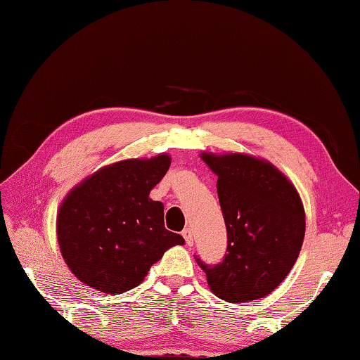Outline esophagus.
I'll return each instance as SVG.
<instances>
[{"mask_svg":"<svg viewBox=\"0 0 360 360\" xmlns=\"http://www.w3.org/2000/svg\"><path fill=\"white\" fill-rule=\"evenodd\" d=\"M182 236H184V240H186V243L188 244V246H192V244H193V233H192V229H190V227L184 229V231H182Z\"/></svg>","mask_w":360,"mask_h":360,"instance_id":"34e87169","label":"esophagus"}]
</instances>
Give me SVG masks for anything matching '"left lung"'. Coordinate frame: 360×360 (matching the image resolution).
Wrapping results in <instances>:
<instances>
[{"label": "left lung", "mask_w": 360, "mask_h": 360, "mask_svg": "<svg viewBox=\"0 0 360 360\" xmlns=\"http://www.w3.org/2000/svg\"><path fill=\"white\" fill-rule=\"evenodd\" d=\"M201 159L218 176L227 229V254L218 264L195 257L210 289L231 303L257 300L286 278L304 238V209L285 174L271 162L241 153Z\"/></svg>", "instance_id": "left-lung-1"}]
</instances>
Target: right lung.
<instances>
[{
	"label": "right lung",
	"instance_id": "obj_1",
	"mask_svg": "<svg viewBox=\"0 0 360 360\" xmlns=\"http://www.w3.org/2000/svg\"><path fill=\"white\" fill-rule=\"evenodd\" d=\"M172 159H125L103 167L66 195L57 215L60 250L71 272L105 294H124L143 281L164 252L184 244L164 226V204L151 188Z\"/></svg>",
	"mask_w": 360,
	"mask_h": 360
}]
</instances>
